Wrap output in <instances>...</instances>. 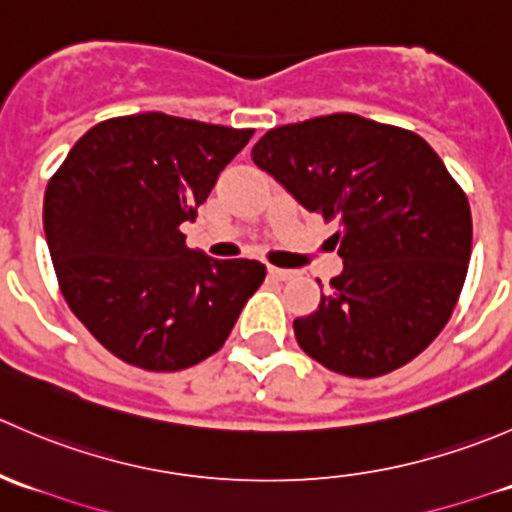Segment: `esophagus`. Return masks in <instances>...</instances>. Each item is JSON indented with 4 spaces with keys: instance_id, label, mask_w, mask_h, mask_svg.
<instances>
[{
    "instance_id": "obj_1",
    "label": "esophagus",
    "mask_w": 512,
    "mask_h": 512,
    "mask_svg": "<svg viewBox=\"0 0 512 512\" xmlns=\"http://www.w3.org/2000/svg\"><path fill=\"white\" fill-rule=\"evenodd\" d=\"M267 272H270L272 280H280V282L292 280V277H294V270H282V267H270Z\"/></svg>"
}]
</instances>
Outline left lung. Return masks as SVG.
Wrapping results in <instances>:
<instances>
[{
    "label": "left lung",
    "mask_w": 512,
    "mask_h": 512,
    "mask_svg": "<svg viewBox=\"0 0 512 512\" xmlns=\"http://www.w3.org/2000/svg\"><path fill=\"white\" fill-rule=\"evenodd\" d=\"M252 160L339 225L344 267L294 319L299 347L359 379L409 364L451 319L471 262L468 198L438 153L404 128L332 113L272 128Z\"/></svg>",
    "instance_id": "1"
}]
</instances>
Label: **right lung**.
Segmentation results:
<instances>
[{"mask_svg":"<svg viewBox=\"0 0 512 512\" xmlns=\"http://www.w3.org/2000/svg\"><path fill=\"white\" fill-rule=\"evenodd\" d=\"M252 133L158 111L111 118L76 141L46 185L61 292L118 359L148 371L208 359L265 280L257 260H215L180 232Z\"/></svg>","mask_w":512,"mask_h":512,"instance_id":"right-lung-1","label":"right lung"}]
</instances>
